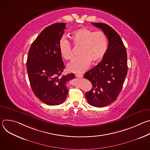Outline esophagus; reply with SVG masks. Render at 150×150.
<instances>
[{
    "instance_id": "esophagus-1",
    "label": "esophagus",
    "mask_w": 150,
    "mask_h": 150,
    "mask_svg": "<svg viewBox=\"0 0 150 150\" xmlns=\"http://www.w3.org/2000/svg\"><path fill=\"white\" fill-rule=\"evenodd\" d=\"M75 76L76 78H82L83 77V75L82 74H75Z\"/></svg>"
}]
</instances>
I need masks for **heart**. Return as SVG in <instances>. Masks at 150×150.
I'll use <instances>...</instances> for the list:
<instances>
[{"label":"heart","instance_id":"heart-1","mask_svg":"<svg viewBox=\"0 0 150 150\" xmlns=\"http://www.w3.org/2000/svg\"><path fill=\"white\" fill-rule=\"evenodd\" d=\"M74 44L81 47L80 56L74 59L68 65L69 71L82 72L90 65L91 62L97 63L104 57L108 50V40L104 33L100 31L93 32L83 28L75 31L72 34ZM61 56L66 60H72L74 53L69 41L62 37L59 42Z\"/></svg>","mask_w":150,"mask_h":150}]
</instances>
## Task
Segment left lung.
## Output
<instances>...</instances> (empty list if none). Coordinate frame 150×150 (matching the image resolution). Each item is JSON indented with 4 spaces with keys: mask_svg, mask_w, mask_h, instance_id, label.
<instances>
[{
    "mask_svg": "<svg viewBox=\"0 0 150 150\" xmlns=\"http://www.w3.org/2000/svg\"><path fill=\"white\" fill-rule=\"evenodd\" d=\"M108 37L109 45L101 61L84 74L92 83V88L85 96L88 103L102 108L114 102L118 97L127 72V53L118 33L104 23H92Z\"/></svg>",
    "mask_w": 150,
    "mask_h": 150,
    "instance_id": "obj_1",
    "label": "left lung"
}]
</instances>
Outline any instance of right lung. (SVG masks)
Segmentation results:
<instances>
[{"label":"right lung","mask_w":150,"mask_h":150,"mask_svg":"<svg viewBox=\"0 0 150 150\" xmlns=\"http://www.w3.org/2000/svg\"><path fill=\"white\" fill-rule=\"evenodd\" d=\"M66 23H55L42 30L33 41L28 52L27 69L35 96L42 102L54 105L63 103L69 90L67 83L74 74L62 75L65 66L59 49V42Z\"/></svg>","instance_id":"1"}]
</instances>
